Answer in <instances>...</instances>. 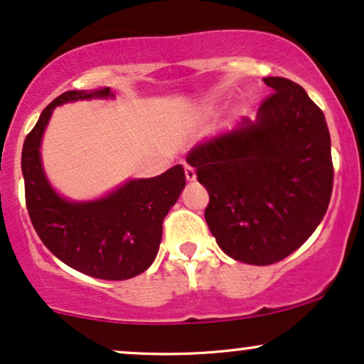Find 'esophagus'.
<instances>
[{"label":"esophagus","instance_id":"1","mask_svg":"<svg viewBox=\"0 0 364 364\" xmlns=\"http://www.w3.org/2000/svg\"><path fill=\"white\" fill-rule=\"evenodd\" d=\"M183 170H186V178H187V181L194 182L196 177H198V175H196V168H192V166L186 165V166H183Z\"/></svg>","mask_w":364,"mask_h":364}]
</instances>
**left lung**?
I'll return each mask as SVG.
<instances>
[{"instance_id": "8db88e82", "label": "left lung", "mask_w": 364, "mask_h": 364, "mask_svg": "<svg viewBox=\"0 0 364 364\" xmlns=\"http://www.w3.org/2000/svg\"><path fill=\"white\" fill-rule=\"evenodd\" d=\"M257 119L199 143L187 164L206 187V223L226 255L252 266L288 257L317 230L334 183L326 115L300 85L269 76Z\"/></svg>"}]
</instances>
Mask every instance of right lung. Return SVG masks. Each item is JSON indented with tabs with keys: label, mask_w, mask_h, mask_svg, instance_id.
Listing matches in <instances>:
<instances>
[{
	"label": "right lung",
	"mask_w": 364,
	"mask_h": 364,
	"mask_svg": "<svg viewBox=\"0 0 364 364\" xmlns=\"http://www.w3.org/2000/svg\"><path fill=\"white\" fill-rule=\"evenodd\" d=\"M109 87L71 90L54 98L25 138L21 173L25 203L44 245L66 266L98 279L122 281L144 272L155 260L161 223L186 187L175 165L151 178H134L95 200H70L53 189L41 158V141L53 110L66 102L112 98Z\"/></svg>",
	"instance_id": "right-lung-1"
}]
</instances>
